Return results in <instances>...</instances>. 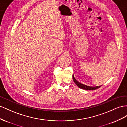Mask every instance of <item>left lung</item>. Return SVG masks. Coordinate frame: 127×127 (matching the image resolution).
Segmentation results:
<instances>
[{"label":"left lung","instance_id":"obj_1","mask_svg":"<svg viewBox=\"0 0 127 127\" xmlns=\"http://www.w3.org/2000/svg\"><path fill=\"white\" fill-rule=\"evenodd\" d=\"M73 77V80L75 84L77 85L80 88H81L83 89H85V90H95L96 89H98V88L100 87V86H95V87H92V86H87L84 84H82L81 83H80L79 82H78L77 80H76L74 77V75H73L72 76Z\"/></svg>","mask_w":127,"mask_h":127}]
</instances>
